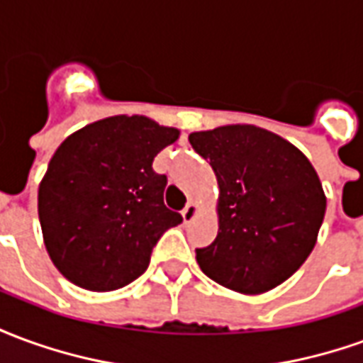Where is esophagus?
Here are the masks:
<instances>
[{"instance_id":"34e87169","label":"esophagus","mask_w":363,"mask_h":363,"mask_svg":"<svg viewBox=\"0 0 363 363\" xmlns=\"http://www.w3.org/2000/svg\"><path fill=\"white\" fill-rule=\"evenodd\" d=\"M198 213V206L194 202H189V204L184 206V210H182V218H184V223H190V221L196 218Z\"/></svg>"}]
</instances>
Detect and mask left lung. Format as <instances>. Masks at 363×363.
<instances>
[{"mask_svg": "<svg viewBox=\"0 0 363 363\" xmlns=\"http://www.w3.org/2000/svg\"><path fill=\"white\" fill-rule=\"evenodd\" d=\"M220 184V231L196 249L202 272L239 294L280 286L311 255L327 210L315 169L296 145L249 124L189 135Z\"/></svg>", "mask_w": 363, "mask_h": 363, "instance_id": "1", "label": "left lung"}]
</instances>
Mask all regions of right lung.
I'll list each match as a JSON object with an SVG mask.
<instances>
[{"mask_svg": "<svg viewBox=\"0 0 363 363\" xmlns=\"http://www.w3.org/2000/svg\"><path fill=\"white\" fill-rule=\"evenodd\" d=\"M177 138V128L122 114L77 130L56 150L38 186V220L52 262L75 286L124 288L181 223L163 202L167 177L153 171Z\"/></svg>", "mask_w": 363, "mask_h": 363, "instance_id": "obj_1", "label": "right lung"}]
</instances>
